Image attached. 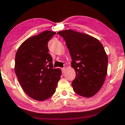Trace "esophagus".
I'll use <instances>...</instances> for the list:
<instances>
[{
    "label": "esophagus",
    "mask_w": 125,
    "mask_h": 125,
    "mask_svg": "<svg viewBox=\"0 0 125 125\" xmlns=\"http://www.w3.org/2000/svg\"><path fill=\"white\" fill-rule=\"evenodd\" d=\"M61 70H62V73H64L65 72V67H63V68H61Z\"/></svg>",
    "instance_id": "34e87169"
}]
</instances>
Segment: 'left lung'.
I'll list each match as a JSON object with an SVG mask.
<instances>
[{"label":"left lung","mask_w":125,"mask_h":125,"mask_svg":"<svg viewBox=\"0 0 125 125\" xmlns=\"http://www.w3.org/2000/svg\"><path fill=\"white\" fill-rule=\"evenodd\" d=\"M65 40L75 70L72 87L77 94L93 96L100 90L107 75L108 58L103 46L96 38L71 29L58 32Z\"/></svg>","instance_id":"obj_1"}]
</instances>
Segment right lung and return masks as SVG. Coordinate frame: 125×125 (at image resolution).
I'll list each match as a JSON object with an SVG mask.
<instances>
[{"label":"right lung","instance_id":"right-lung-1","mask_svg":"<svg viewBox=\"0 0 125 125\" xmlns=\"http://www.w3.org/2000/svg\"><path fill=\"white\" fill-rule=\"evenodd\" d=\"M55 34L46 31L29 38L16 52L15 73L24 92L34 100L51 97L60 79L61 70L54 68L48 48L49 41Z\"/></svg>","mask_w":125,"mask_h":125}]
</instances>
